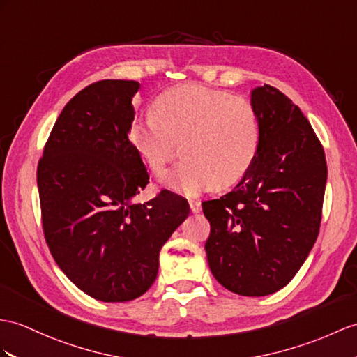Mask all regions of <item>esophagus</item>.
Wrapping results in <instances>:
<instances>
[{
  "label": "esophagus",
  "instance_id": "34e87169",
  "mask_svg": "<svg viewBox=\"0 0 357 357\" xmlns=\"http://www.w3.org/2000/svg\"><path fill=\"white\" fill-rule=\"evenodd\" d=\"M189 207H190V212L192 213H198L202 211V203L197 202V199H190L189 202Z\"/></svg>",
  "mask_w": 357,
  "mask_h": 357
}]
</instances>
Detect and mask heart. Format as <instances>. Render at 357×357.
Instances as JSON below:
<instances>
[{"label":"heart","mask_w":357,"mask_h":357,"mask_svg":"<svg viewBox=\"0 0 357 357\" xmlns=\"http://www.w3.org/2000/svg\"><path fill=\"white\" fill-rule=\"evenodd\" d=\"M127 137L149 167L159 172L183 144L185 160L165 171L160 183L194 197L236 183L253 167L260 123L250 101L188 83L162 92L153 113L135 119Z\"/></svg>","instance_id":"b5f03b06"}]
</instances>
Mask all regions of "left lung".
I'll list each match as a JSON object with an SVG mask.
<instances>
[{"mask_svg": "<svg viewBox=\"0 0 357 357\" xmlns=\"http://www.w3.org/2000/svg\"><path fill=\"white\" fill-rule=\"evenodd\" d=\"M260 123L253 167L227 194L203 202L208 268L225 289L264 297L307 259L321 222L324 150L298 106L269 84L250 93Z\"/></svg>", "mask_w": 357, "mask_h": 357, "instance_id": "1", "label": "left lung"}]
</instances>
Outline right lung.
Segmentation results:
<instances>
[{
    "instance_id": "right-lung-1",
    "label": "right lung",
    "mask_w": 357,
    "mask_h": 357,
    "mask_svg": "<svg viewBox=\"0 0 357 357\" xmlns=\"http://www.w3.org/2000/svg\"><path fill=\"white\" fill-rule=\"evenodd\" d=\"M137 82L102 80L78 92L51 130L38 167L47 244L78 289L124 303L150 289L159 253L189 215L183 197L162 190L135 197L149 183L127 133Z\"/></svg>"
}]
</instances>
